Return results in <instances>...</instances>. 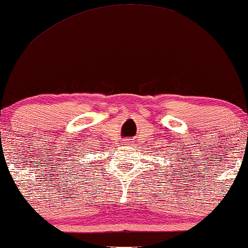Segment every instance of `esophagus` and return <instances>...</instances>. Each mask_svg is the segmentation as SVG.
Wrapping results in <instances>:
<instances>
[{
    "instance_id": "1",
    "label": "esophagus",
    "mask_w": 248,
    "mask_h": 248,
    "mask_svg": "<svg viewBox=\"0 0 248 248\" xmlns=\"http://www.w3.org/2000/svg\"><path fill=\"white\" fill-rule=\"evenodd\" d=\"M128 143H134V141H128ZM131 145V144H130Z\"/></svg>"
}]
</instances>
